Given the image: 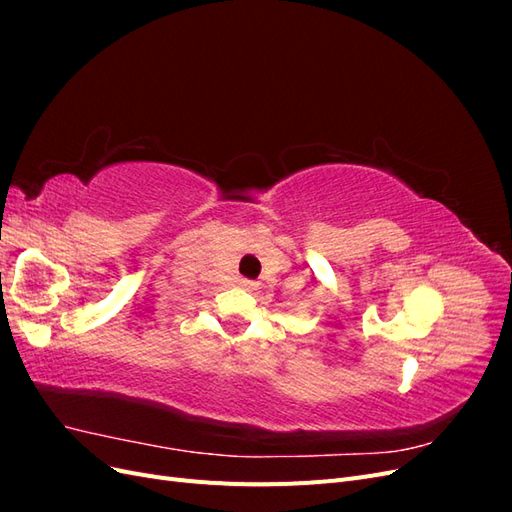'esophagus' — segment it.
I'll return each mask as SVG.
<instances>
[{
  "label": "esophagus",
  "instance_id": "obj_1",
  "mask_svg": "<svg viewBox=\"0 0 512 512\" xmlns=\"http://www.w3.org/2000/svg\"><path fill=\"white\" fill-rule=\"evenodd\" d=\"M241 286H243L245 290H256V284H254V282H247V280H241Z\"/></svg>",
  "mask_w": 512,
  "mask_h": 512
}]
</instances>
